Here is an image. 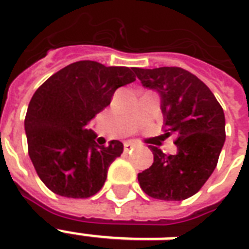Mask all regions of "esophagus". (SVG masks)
<instances>
[{"label":"esophagus","instance_id":"1","mask_svg":"<svg viewBox=\"0 0 249 249\" xmlns=\"http://www.w3.org/2000/svg\"><path fill=\"white\" fill-rule=\"evenodd\" d=\"M134 148H136L135 143H132V142H126V143H124V151H126V152H130V151H132Z\"/></svg>","mask_w":249,"mask_h":249}]
</instances>
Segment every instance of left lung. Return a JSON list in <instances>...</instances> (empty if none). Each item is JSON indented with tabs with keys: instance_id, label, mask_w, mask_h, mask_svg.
<instances>
[{
	"instance_id": "left-lung-1",
	"label": "left lung",
	"mask_w": 249,
	"mask_h": 249,
	"mask_svg": "<svg viewBox=\"0 0 249 249\" xmlns=\"http://www.w3.org/2000/svg\"><path fill=\"white\" fill-rule=\"evenodd\" d=\"M134 72L145 89L160 96L165 131L177 135L176 155L149 147L153 162L138 175L140 188L156 199H186L202 188L215 169L226 140L223 109L210 89L185 69L134 68Z\"/></svg>"
}]
</instances>
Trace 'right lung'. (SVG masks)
I'll list each match as a JSON object with an SVG mask.
<instances>
[{
  "label": "right lung",
  "mask_w": 249,
  "mask_h": 249,
  "mask_svg": "<svg viewBox=\"0 0 249 249\" xmlns=\"http://www.w3.org/2000/svg\"><path fill=\"white\" fill-rule=\"evenodd\" d=\"M134 68L82 60L52 74L30 101L25 119L29 156L43 184L68 198H88L104 186L119 140L96 143L88 124L109 106L114 91L136 80Z\"/></svg>",
  "instance_id": "add662e5"
}]
</instances>
